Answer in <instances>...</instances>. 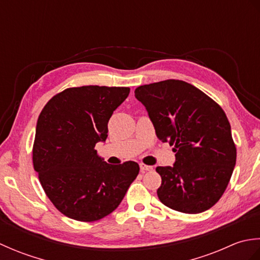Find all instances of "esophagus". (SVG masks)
Wrapping results in <instances>:
<instances>
[{"mask_svg":"<svg viewBox=\"0 0 260 260\" xmlns=\"http://www.w3.org/2000/svg\"><path fill=\"white\" fill-rule=\"evenodd\" d=\"M140 168L142 172H147V171H153V167H150V165H146V164H140Z\"/></svg>","mask_w":260,"mask_h":260,"instance_id":"obj_1","label":"esophagus"}]
</instances>
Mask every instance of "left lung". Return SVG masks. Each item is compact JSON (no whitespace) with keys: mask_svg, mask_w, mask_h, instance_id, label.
<instances>
[{"mask_svg":"<svg viewBox=\"0 0 260 260\" xmlns=\"http://www.w3.org/2000/svg\"><path fill=\"white\" fill-rule=\"evenodd\" d=\"M135 97L144 105L162 142L174 145L173 167H157L164 206L200 213L219 201L236 165L230 123L213 99L185 81L168 79L140 86Z\"/></svg>","mask_w":260,"mask_h":260,"instance_id":"left-lung-1","label":"left lung"}]
</instances>
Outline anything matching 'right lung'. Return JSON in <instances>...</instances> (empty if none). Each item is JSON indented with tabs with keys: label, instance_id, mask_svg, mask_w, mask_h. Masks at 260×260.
<instances>
[{
	"label": "right lung",
	"instance_id": "obj_1",
	"mask_svg": "<svg viewBox=\"0 0 260 260\" xmlns=\"http://www.w3.org/2000/svg\"><path fill=\"white\" fill-rule=\"evenodd\" d=\"M128 87L82 86L53 96L38 118L33 167L60 212L77 221L103 219L119 206L140 172L133 161L112 165L98 156L108 120Z\"/></svg>",
	"mask_w": 260,
	"mask_h": 260
}]
</instances>
